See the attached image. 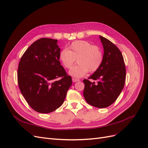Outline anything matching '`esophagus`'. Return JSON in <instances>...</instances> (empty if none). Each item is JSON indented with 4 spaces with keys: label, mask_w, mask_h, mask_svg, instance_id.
<instances>
[{
    "label": "esophagus",
    "mask_w": 148,
    "mask_h": 148,
    "mask_svg": "<svg viewBox=\"0 0 148 148\" xmlns=\"http://www.w3.org/2000/svg\"><path fill=\"white\" fill-rule=\"evenodd\" d=\"M79 81V79H76V78H72V81L73 82H78V81Z\"/></svg>",
    "instance_id": "esophagus-1"
}]
</instances>
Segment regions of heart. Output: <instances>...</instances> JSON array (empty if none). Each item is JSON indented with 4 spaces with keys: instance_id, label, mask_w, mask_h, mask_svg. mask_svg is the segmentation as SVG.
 <instances>
[{
    "instance_id": "b5f03b06",
    "label": "heart",
    "mask_w": 148,
    "mask_h": 148,
    "mask_svg": "<svg viewBox=\"0 0 148 148\" xmlns=\"http://www.w3.org/2000/svg\"><path fill=\"white\" fill-rule=\"evenodd\" d=\"M77 60L78 63L69 71V75L75 78L85 76L89 71L94 72L101 67L104 55L102 50L86 40H76L68 49H63L59 54V60L63 66L70 69Z\"/></svg>"
}]
</instances>
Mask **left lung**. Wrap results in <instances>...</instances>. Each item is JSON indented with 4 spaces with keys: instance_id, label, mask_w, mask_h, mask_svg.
I'll return each mask as SVG.
<instances>
[{
    "instance_id": "1",
    "label": "left lung",
    "mask_w": 148,
    "mask_h": 148,
    "mask_svg": "<svg viewBox=\"0 0 148 148\" xmlns=\"http://www.w3.org/2000/svg\"><path fill=\"white\" fill-rule=\"evenodd\" d=\"M99 39L104 49V59L101 67L88 79L83 95L87 103L98 108H105L113 104L119 97L126 79V67L120 50L111 41L101 36Z\"/></svg>"
}]
</instances>
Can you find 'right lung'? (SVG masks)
<instances>
[{
  "label": "right lung",
  "mask_w": 148,
  "mask_h": 148,
  "mask_svg": "<svg viewBox=\"0 0 148 148\" xmlns=\"http://www.w3.org/2000/svg\"><path fill=\"white\" fill-rule=\"evenodd\" d=\"M58 40L41 38L29 46L22 55L17 70L20 90L30 107L48 114L63 104L72 84L61 65ZM61 77L60 80H56Z\"/></svg>",
  "instance_id": "obj_1"
}]
</instances>
